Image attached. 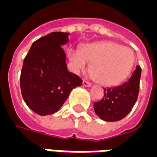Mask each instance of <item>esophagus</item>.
I'll return each mask as SVG.
<instances>
[{
    "label": "esophagus",
    "mask_w": 157,
    "mask_h": 157,
    "mask_svg": "<svg viewBox=\"0 0 157 157\" xmlns=\"http://www.w3.org/2000/svg\"><path fill=\"white\" fill-rule=\"evenodd\" d=\"M83 85L85 86V87H91V83L90 82H88V81H87V80L83 79Z\"/></svg>",
    "instance_id": "34e87169"
}]
</instances>
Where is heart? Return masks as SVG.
<instances>
[{
  "label": "heart",
  "mask_w": 157,
  "mask_h": 157,
  "mask_svg": "<svg viewBox=\"0 0 157 157\" xmlns=\"http://www.w3.org/2000/svg\"><path fill=\"white\" fill-rule=\"evenodd\" d=\"M69 58L76 72L90 64V75L97 83L113 86L123 82L134 65L132 50L114 42L103 41L84 44L78 49H69Z\"/></svg>",
  "instance_id": "obj_1"
}]
</instances>
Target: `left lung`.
Instances as JSON below:
<instances>
[{
	"label": "left lung",
	"instance_id": "left-lung-1",
	"mask_svg": "<svg viewBox=\"0 0 157 157\" xmlns=\"http://www.w3.org/2000/svg\"><path fill=\"white\" fill-rule=\"evenodd\" d=\"M141 69L136 66L129 79L115 88H104V96L94 102V111L100 118L107 122H116L124 118L137 99Z\"/></svg>",
	"mask_w": 157,
	"mask_h": 157
}]
</instances>
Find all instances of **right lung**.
Masks as SVG:
<instances>
[{"label": "right lung", "instance_id": "right-lung-1", "mask_svg": "<svg viewBox=\"0 0 157 157\" xmlns=\"http://www.w3.org/2000/svg\"><path fill=\"white\" fill-rule=\"evenodd\" d=\"M69 33L52 32L32 44L24 59L21 74V94L35 113H55L63 106L72 89L83 80L69 72L61 45Z\"/></svg>", "mask_w": 157, "mask_h": 157}]
</instances>
